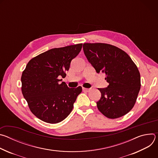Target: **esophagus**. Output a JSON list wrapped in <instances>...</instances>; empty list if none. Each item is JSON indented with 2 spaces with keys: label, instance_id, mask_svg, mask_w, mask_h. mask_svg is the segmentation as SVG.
<instances>
[{
  "label": "esophagus",
  "instance_id": "34e87169",
  "mask_svg": "<svg viewBox=\"0 0 158 158\" xmlns=\"http://www.w3.org/2000/svg\"><path fill=\"white\" fill-rule=\"evenodd\" d=\"M90 90H91V89H88V88H84V87H82V91H85V92H89Z\"/></svg>",
  "mask_w": 158,
  "mask_h": 158
}]
</instances>
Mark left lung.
I'll return each instance as SVG.
<instances>
[{
    "mask_svg": "<svg viewBox=\"0 0 158 158\" xmlns=\"http://www.w3.org/2000/svg\"><path fill=\"white\" fill-rule=\"evenodd\" d=\"M83 51L97 73H105L107 87L98 88L99 110L109 119L126 114L134 107L141 88L136 65L122 49L104 43H84Z\"/></svg>",
    "mask_w": 158,
    "mask_h": 158,
    "instance_id": "1",
    "label": "left lung"
}]
</instances>
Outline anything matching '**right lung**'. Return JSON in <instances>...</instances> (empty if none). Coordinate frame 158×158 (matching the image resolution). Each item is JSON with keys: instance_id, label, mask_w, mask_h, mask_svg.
<instances>
[{"instance_id": "obj_1", "label": "right lung", "mask_w": 158, "mask_h": 158, "mask_svg": "<svg viewBox=\"0 0 158 158\" xmlns=\"http://www.w3.org/2000/svg\"><path fill=\"white\" fill-rule=\"evenodd\" d=\"M82 44L54 48L32 58L21 77L22 93L37 118L50 124L61 122L69 115L82 87L69 88L64 82L71 60Z\"/></svg>"}]
</instances>
